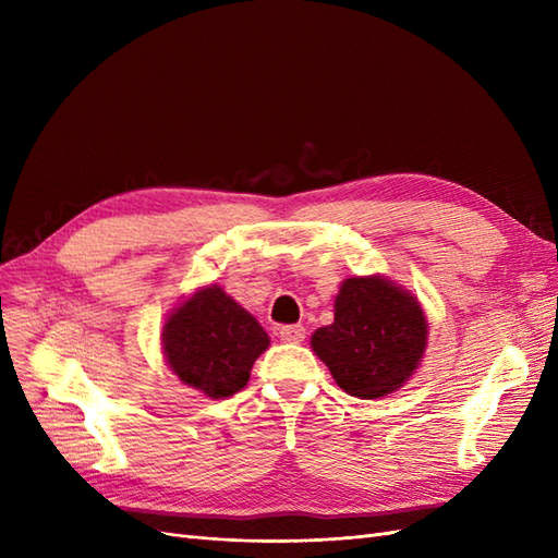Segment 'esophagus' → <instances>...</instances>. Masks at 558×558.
Listing matches in <instances>:
<instances>
[{
  "instance_id": "34e87169",
  "label": "esophagus",
  "mask_w": 558,
  "mask_h": 558,
  "mask_svg": "<svg viewBox=\"0 0 558 558\" xmlns=\"http://www.w3.org/2000/svg\"><path fill=\"white\" fill-rule=\"evenodd\" d=\"M306 336V328L304 326H282L278 330V338L282 342H302Z\"/></svg>"
}]
</instances>
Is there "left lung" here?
Wrapping results in <instances>:
<instances>
[{
    "label": "left lung",
    "mask_w": 558,
    "mask_h": 558,
    "mask_svg": "<svg viewBox=\"0 0 558 558\" xmlns=\"http://www.w3.org/2000/svg\"><path fill=\"white\" fill-rule=\"evenodd\" d=\"M333 324L314 330L312 350L345 393L376 400L405 386L424 360L429 324L420 300L386 276L340 282Z\"/></svg>",
    "instance_id": "left-lung-1"
}]
</instances>
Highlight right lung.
<instances>
[{"label": "right lung", "mask_w": 558, "mask_h": 558, "mask_svg": "<svg viewBox=\"0 0 558 558\" xmlns=\"http://www.w3.org/2000/svg\"><path fill=\"white\" fill-rule=\"evenodd\" d=\"M160 340L172 374L213 400L242 390L270 345L264 326L220 286L198 288L177 304Z\"/></svg>", "instance_id": "1"}]
</instances>
